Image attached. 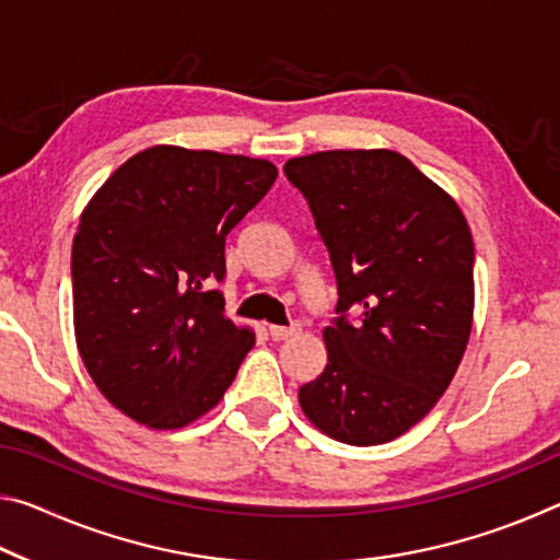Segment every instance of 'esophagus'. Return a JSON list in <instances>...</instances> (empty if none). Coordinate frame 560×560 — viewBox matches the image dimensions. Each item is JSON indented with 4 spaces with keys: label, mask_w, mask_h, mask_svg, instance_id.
I'll list each match as a JSON object with an SVG mask.
<instances>
[{
    "label": "esophagus",
    "mask_w": 560,
    "mask_h": 560,
    "mask_svg": "<svg viewBox=\"0 0 560 560\" xmlns=\"http://www.w3.org/2000/svg\"><path fill=\"white\" fill-rule=\"evenodd\" d=\"M301 330L299 324H291V326H269V336L273 340H289L293 338Z\"/></svg>",
    "instance_id": "esophagus-1"
}]
</instances>
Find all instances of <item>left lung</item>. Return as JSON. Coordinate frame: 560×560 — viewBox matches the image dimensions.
<instances>
[{
    "label": "left lung",
    "mask_w": 560,
    "mask_h": 560,
    "mask_svg": "<svg viewBox=\"0 0 560 560\" xmlns=\"http://www.w3.org/2000/svg\"><path fill=\"white\" fill-rule=\"evenodd\" d=\"M283 173L306 197L338 287L328 363L301 385V410L338 442H390L438 405L467 348L469 224L395 150H326L289 160Z\"/></svg>",
    "instance_id": "left-lung-1"
}]
</instances>
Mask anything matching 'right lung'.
I'll return each mask as SVG.
<instances>
[{
    "label": "right lung",
    "instance_id": "1",
    "mask_svg": "<svg viewBox=\"0 0 560 560\" xmlns=\"http://www.w3.org/2000/svg\"><path fill=\"white\" fill-rule=\"evenodd\" d=\"M269 160L155 145L126 160L73 236V328L122 415L179 430L210 412L254 346L224 316V242L277 179Z\"/></svg>",
    "mask_w": 560,
    "mask_h": 560
}]
</instances>
